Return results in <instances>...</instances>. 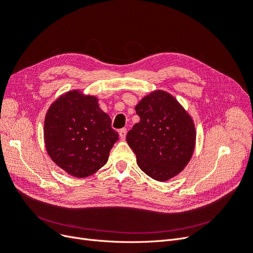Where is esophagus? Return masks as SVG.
<instances>
[{
  "label": "esophagus",
  "instance_id": "obj_1",
  "mask_svg": "<svg viewBox=\"0 0 253 253\" xmlns=\"http://www.w3.org/2000/svg\"><path fill=\"white\" fill-rule=\"evenodd\" d=\"M126 134H127V129L126 128H122L119 130V135L122 141H124L126 138Z\"/></svg>",
  "mask_w": 253,
  "mask_h": 253
}]
</instances>
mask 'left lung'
<instances>
[{
  "instance_id": "left-lung-1",
  "label": "left lung",
  "mask_w": 253,
  "mask_h": 253,
  "mask_svg": "<svg viewBox=\"0 0 253 253\" xmlns=\"http://www.w3.org/2000/svg\"><path fill=\"white\" fill-rule=\"evenodd\" d=\"M140 122L126 140L144 172L159 182L177 175L188 164L197 131L191 116L175 97L164 90L144 96L135 106Z\"/></svg>"
}]
</instances>
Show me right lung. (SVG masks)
Segmentation results:
<instances>
[{"label":"right lung","instance_id":"obj_1","mask_svg":"<svg viewBox=\"0 0 253 253\" xmlns=\"http://www.w3.org/2000/svg\"><path fill=\"white\" fill-rule=\"evenodd\" d=\"M119 134L99 106V99L80 90L62 94L47 110L44 141L48 156L75 177L95 173L108 161Z\"/></svg>","mask_w":253,"mask_h":253}]
</instances>
